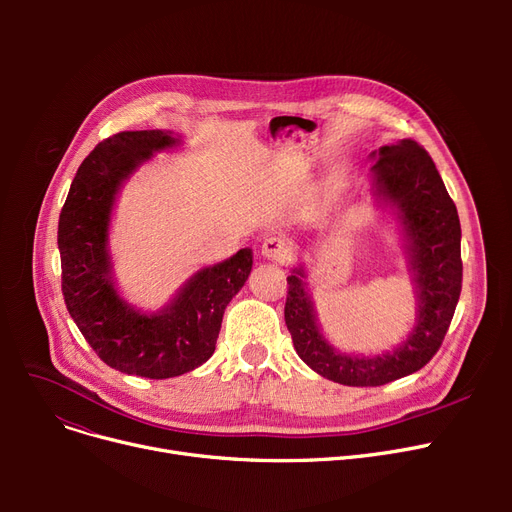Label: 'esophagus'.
Returning a JSON list of instances; mask_svg holds the SVG:
<instances>
[{"label":"esophagus","mask_w":512,"mask_h":512,"mask_svg":"<svg viewBox=\"0 0 512 512\" xmlns=\"http://www.w3.org/2000/svg\"><path fill=\"white\" fill-rule=\"evenodd\" d=\"M261 255L267 259V261H276V263H286L292 255V247H290V240L280 234V232H274L267 236L263 240L261 245Z\"/></svg>","instance_id":"esophagus-1"}]
</instances>
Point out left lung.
I'll list each match as a JSON object with an SVG mask.
<instances>
[{
  "instance_id": "obj_1",
  "label": "left lung",
  "mask_w": 512,
  "mask_h": 512,
  "mask_svg": "<svg viewBox=\"0 0 512 512\" xmlns=\"http://www.w3.org/2000/svg\"><path fill=\"white\" fill-rule=\"evenodd\" d=\"M369 157L373 205L396 222L417 292L409 336L382 355H346L319 330L305 265L286 278L284 319L297 355L326 380L344 386H384L419 371L438 353L463 282L459 213L429 153L402 139Z\"/></svg>"
}]
</instances>
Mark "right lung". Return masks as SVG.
Listing matches in <instances>:
<instances>
[{
    "instance_id": "add662e5",
    "label": "right lung",
    "mask_w": 512,
    "mask_h": 512,
    "mask_svg": "<svg viewBox=\"0 0 512 512\" xmlns=\"http://www.w3.org/2000/svg\"><path fill=\"white\" fill-rule=\"evenodd\" d=\"M180 145L172 130H128L99 143L80 164L58 224L62 292L74 324L103 363L151 380L176 378L213 355L224 311L253 267V251L240 249L201 267L149 313L118 292L110 224L120 188L153 153Z\"/></svg>"
}]
</instances>
